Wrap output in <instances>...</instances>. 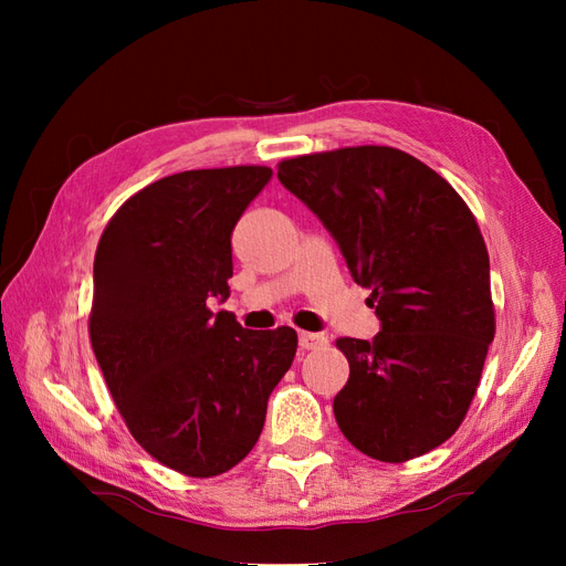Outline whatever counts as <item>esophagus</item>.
Instances as JSON below:
<instances>
[{"instance_id":"1","label":"esophagus","mask_w":566,"mask_h":566,"mask_svg":"<svg viewBox=\"0 0 566 566\" xmlns=\"http://www.w3.org/2000/svg\"><path fill=\"white\" fill-rule=\"evenodd\" d=\"M328 345V337L321 335V333H300V347L302 349H321Z\"/></svg>"}]
</instances>
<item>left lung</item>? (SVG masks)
Masks as SVG:
<instances>
[{"mask_svg":"<svg viewBox=\"0 0 566 566\" xmlns=\"http://www.w3.org/2000/svg\"><path fill=\"white\" fill-rule=\"evenodd\" d=\"M279 179L337 241L382 331L339 337L349 380L333 401L352 447L406 462L447 441L495 335L489 252L476 219L434 169L391 146L279 163Z\"/></svg>","mask_w":566,"mask_h":566,"instance_id":"1","label":"left lung"}]
</instances>
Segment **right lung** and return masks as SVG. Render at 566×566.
I'll return each mask as SVG.
<instances>
[{"mask_svg":"<svg viewBox=\"0 0 566 566\" xmlns=\"http://www.w3.org/2000/svg\"><path fill=\"white\" fill-rule=\"evenodd\" d=\"M271 175L238 165L153 181L96 248V361L139 447L186 476H217L252 451L297 352L287 325L248 331L210 310L231 293L233 227Z\"/></svg>","mask_w":566,"mask_h":566,"instance_id":"1","label":"right lung"}]
</instances>
